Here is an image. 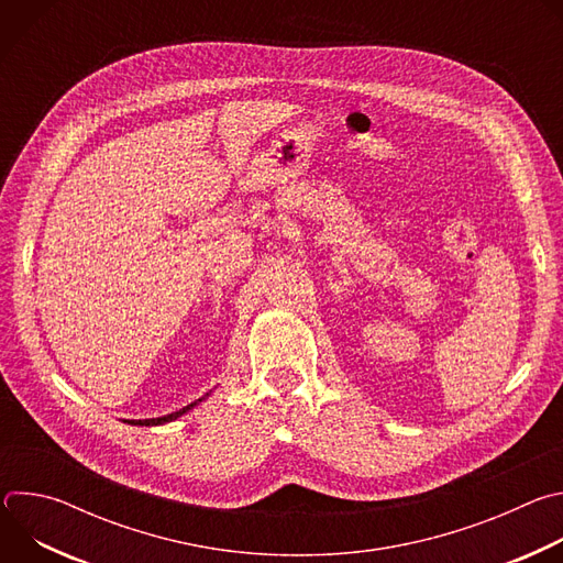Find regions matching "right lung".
<instances>
[{
  "instance_id": "obj_1",
  "label": "right lung",
  "mask_w": 563,
  "mask_h": 563,
  "mask_svg": "<svg viewBox=\"0 0 563 563\" xmlns=\"http://www.w3.org/2000/svg\"><path fill=\"white\" fill-rule=\"evenodd\" d=\"M209 394H205L202 398H207ZM202 398H198V400H194L191 406H187V408H183V410H178V412H172V415H167V417H157V419H144V421H126V423H131V426H163V423H169V421H176L178 417H183V415H187L191 408H196Z\"/></svg>"
}]
</instances>
